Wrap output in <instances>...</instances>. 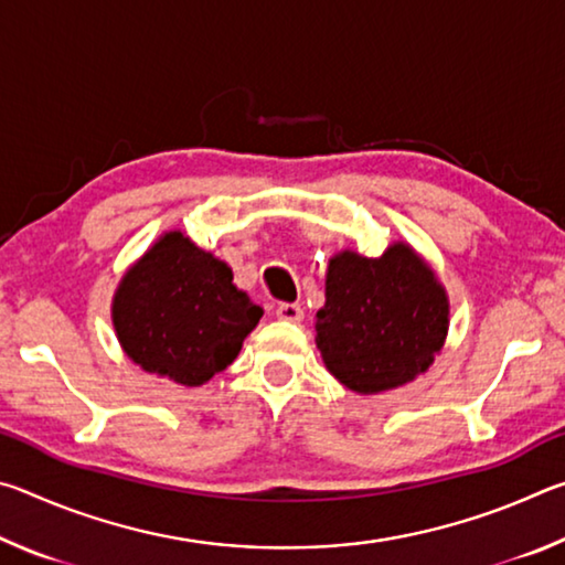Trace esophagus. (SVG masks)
Masks as SVG:
<instances>
[{"label":"esophagus","instance_id":"esophagus-1","mask_svg":"<svg viewBox=\"0 0 565 565\" xmlns=\"http://www.w3.org/2000/svg\"><path fill=\"white\" fill-rule=\"evenodd\" d=\"M276 319L289 321V323H299L303 319V309L299 303H279V306H276Z\"/></svg>","mask_w":565,"mask_h":565}]
</instances>
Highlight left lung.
Returning <instances> with one entry per match:
<instances>
[{"mask_svg": "<svg viewBox=\"0 0 565 565\" xmlns=\"http://www.w3.org/2000/svg\"><path fill=\"white\" fill-rule=\"evenodd\" d=\"M448 333V296L408 244L379 259L341 252L329 262L317 347L327 369L356 394L404 386L431 366Z\"/></svg>", "mask_w": 565, "mask_h": 565, "instance_id": "1", "label": "left lung"}]
</instances>
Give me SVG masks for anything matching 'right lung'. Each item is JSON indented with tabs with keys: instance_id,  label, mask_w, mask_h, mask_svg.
Listing matches in <instances>:
<instances>
[{
	"instance_id": "obj_1",
	"label": "right lung",
	"mask_w": 565,
	"mask_h": 565,
	"mask_svg": "<svg viewBox=\"0 0 565 565\" xmlns=\"http://www.w3.org/2000/svg\"><path fill=\"white\" fill-rule=\"evenodd\" d=\"M234 274L189 236L169 232L124 274L111 321L127 356L149 374L202 386L232 363L262 319Z\"/></svg>"
}]
</instances>
